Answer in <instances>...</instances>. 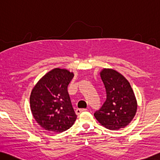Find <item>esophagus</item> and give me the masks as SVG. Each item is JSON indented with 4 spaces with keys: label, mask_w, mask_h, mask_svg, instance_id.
<instances>
[{
    "label": "esophagus",
    "mask_w": 160,
    "mask_h": 160,
    "mask_svg": "<svg viewBox=\"0 0 160 160\" xmlns=\"http://www.w3.org/2000/svg\"><path fill=\"white\" fill-rule=\"evenodd\" d=\"M86 110H87V109H77V110H75V113L77 114V115H80V113L85 112Z\"/></svg>",
    "instance_id": "1"
}]
</instances>
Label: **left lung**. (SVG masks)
<instances>
[{
    "label": "left lung",
    "instance_id": "8db88e82",
    "mask_svg": "<svg viewBox=\"0 0 160 160\" xmlns=\"http://www.w3.org/2000/svg\"><path fill=\"white\" fill-rule=\"evenodd\" d=\"M100 77L106 100L94 116L101 125L111 130L124 128L135 115L137 101L128 80L112 69H104Z\"/></svg>",
    "mask_w": 160,
    "mask_h": 160
}]
</instances>
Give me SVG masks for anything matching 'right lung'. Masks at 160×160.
<instances>
[{
  "mask_svg": "<svg viewBox=\"0 0 160 160\" xmlns=\"http://www.w3.org/2000/svg\"><path fill=\"white\" fill-rule=\"evenodd\" d=\"M74 77L72 72L55 68L45 75L32 90L30 105L32 115L45 130L62 132L77 118L71 104L68 86Z\"/></svg>",
  "mask_w": 160,
  "mask_h": 160,
  "instance_id": "1",
  "label": "right lung"
}]
</instances>
